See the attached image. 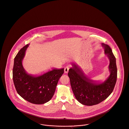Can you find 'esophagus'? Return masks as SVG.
I'll return each instance as SVG.
<instances>
[{"label": "esophagus", "mask_w": 129, "mask_h": 129, "mask_svg": "<svg viewBox=\"0 0 129 129\" xmlns=\"http://www.w3.org/2000/svg\"><path fill=\"white\" fill-rule=\"evenodd\" d=\"M69 67L68 66H67L65 67L64 68V72L65 73H68V71H69Z\"/></svg>", "instance_id": "34e87169"}]
</instances>
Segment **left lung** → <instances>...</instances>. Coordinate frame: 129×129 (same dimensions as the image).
I'll return each mask as SVG.
<instances>
[{
  "label": "left lung",
  "instance_id": "left-lung-1",
  "mask_svg": "<svg viewBox=\"0 0 129 129\" xmlns=\"http://www.w3.org/2000/svg\"><path fill=\"white\" fill-rule=\"evenodd\" d=\"M105 53L109 60L110 75L103 82L98 83L87 77L82 70L75 63L69 69L68 75L73 93L76 100L81 104L91 106L100 104L113 92L117 78L116 60L110 47L103 43Z\"/></svg>",
  "mask_w": 129,
  "mask_h": 129
}]
</instances>
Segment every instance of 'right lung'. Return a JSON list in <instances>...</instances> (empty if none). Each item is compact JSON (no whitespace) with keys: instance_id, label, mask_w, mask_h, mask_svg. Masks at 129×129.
Wrapping results in <instances>:
<instances>
[{"instance_id":"right-lung-1","label":"right lung","mask_w":129,"mask_h":129,"mask_svg":"<svg viewBox=\"0 0 129 129\" xmlns=\"http://www.w3.org/2000/svg\"><path fill=\"white\" fill-rule=\"evenodd\" d=\"M28 47L27 44L21 48L14 58L13 83L17 93L23 99L31 104H44L52 98L59 79L64 73V68H54L38 76L28 74L22 64Z\"/></svg>"}]
</instances>
